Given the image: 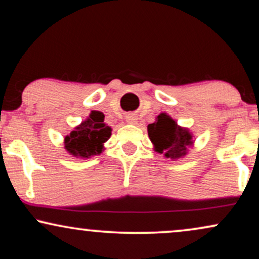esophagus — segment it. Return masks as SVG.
Here are the masks:
<instances>
[{"label":"esophagus","instance_id":"esophagus-1","mask_svg":"<svg viewBox=\"0 0 259 259\" xmlns=\"http://www.w3.org/2000/svg\"><path fill=\"white\" fill-rule=\"evenodd\" d=\"M135 120H136V117L134 116V114H129V116H126V121L127 123H135Z\"/></svg>","mask_w":259,"mask_h":259}]
</instances>
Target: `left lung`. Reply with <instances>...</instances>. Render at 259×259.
Wrapping results in <instances>:
<instances>
[{
  "mask_svg": "<svg viewBox=\"0 0 259 259\" xmlns=\"http://www.w3.org/2000/svg\"><path fill=\"white\" fill-rule=\"evenodd\" d=\"M147 129L155 151L171 159L186 155L187 147L193 143L191 133L177 125L176 121L165 113L159 114L157 121L149 124Z\"/></svg>",
  "mask_w": 259,
  "mask_h": 259,
  "instance_id": "obj_1",
  "label": "left lung"
}]
</instances>
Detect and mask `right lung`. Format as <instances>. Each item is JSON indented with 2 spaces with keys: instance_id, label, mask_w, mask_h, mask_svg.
<instances>
[{
  "instance_id": "obj_1",
  "label": "right lung",
  "mask_w": 259,
  "mask_h": 259,
  "mask_svg": "<svg viewBox=\"0 0 259 259\" xmlns=\"http://www.w3.org/2000/svg\"><path fill=\"white\" fill-rule=\"evenodd\" d=\"M104 113L93 111L89 118L65 138V148L74 157L89 158L102 152L110 139L111 127L104 123Z\"/></svg>"
}]
</instances>
